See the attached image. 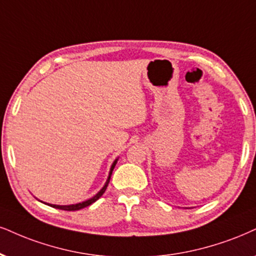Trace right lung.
Returning a JSON list of instances; mask_svg holds the SVG:
<instances>
[{"mask_svg": "<svg viewBox=\"0 0 256 256\" xmlns=\"http://www.w3.org/2000/svg\"><path fill=\"white\" fill-rule=\"evenodd\" d=\"M118 158H116V159L114 160L112 165V167H110V171H109L108 178H106V184L103 185V188H100V190L98 192H97L96 194L92 196V197H91V198H89V200H84V202H80V203L68 204V205H56V204H50V203H45V202H42V203H45V204H47V205H50V206H52V208H56V209L68 210V211L80 210V209H83V208L89 206V205H91L92 203H94V202H96L97 200H98V198L100 197V196H102V194H104V192H106V186H108L109 182H110V176H112V171H114V168H115L116 164H118Z\"/></svg>", "mask_w": 256, "mask_h": 256, "instance_id": "right-lung-1", "label": "right lung"}]
</instances>
